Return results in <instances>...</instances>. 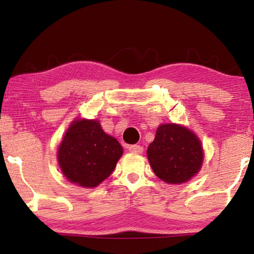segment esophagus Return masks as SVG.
Returning a JSON list of instances; mask_svg holds the SVG:
<instances>
[{
  "label": "esophagus",
  "mask_w": 254,
  "mask_h": 254,
  "mask_svg": "<svg viewBox=\"0 0 254 254\" xmlns=\"http://www.w3.org/2000/svg\"><path fill=\"white\" fill-rule=\"evenodd\" d=\"M128 150H129V152H131V154H142V152H143V147L134 144V145H130V147L128 148Z\"/></svg>",
  "instance_id": "34e87169"
}]
</instances>
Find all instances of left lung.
Listing matches in <instances>:
<instances>
[{
	"instance_id": "obj_1",
	"label": "left lung",
	"mask_w": 254,
	"mask_h": 254,
	"mask_svg": "<svg viewBox=\"0 0 254 254\" xmlns=\"http://www.w3.org/2000/svg\"><path fill=\"white\" fill-rule=\"evenodd\" d=\"M203 148L200 138L178 124L159 125L147 156L152 171L166 184H183L202 168Z\"/></svg>"
}]
</instances>
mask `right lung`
<instances>
[{"label": "right lung", "mask_w": 254, "mask_h": 254, "mask_svg": "<svg viewBox=\"0 0 254 254\" xmlns=\"http://www.w3.org/2000/svg\"><path fill=\"white\" fill-rule=\"evenodd\" d=\"M121 144L97 119L77 118L69 125L58 149V163L69 182L93 189L111 176L123 156Z\"/></svg>", "instance_id": "1"}]
</instances>
